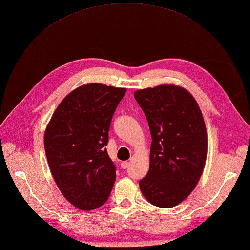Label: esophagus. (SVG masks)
I'll return each instance as SVG.
<instances>
[{
	"mask_svg": "<svg viewBox=\"0 0 250 250\" xmlns=\"http://www.w3.org/2000/svg\"><path fill=\"white\" fill-rule=\"evenodd\" d=\"M121 168H123V169H126V168L127 167H129L130 166V163H129V162H121Z\"/></svg>",
	"mask_w": 250,
	"mask_h": 250,
	"instance_id": "esophagus-1",
	"label": "esophagus"
}]
</instances>
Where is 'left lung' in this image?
Wrapping results in <instances>:
<instances>
[{"label":"left lung","mask_w":250,"mask_h":250,"mask_svg":"<svg viewBox=\"0 0 250 250\" xmlns=\"http://www.w3.org/2000/svg\"><path fill=\"white\" fill-rule=\"evenodd\" d=\"M134 97L148 120L150 165L139 188L150 204L172 208L187 199L204 171L208 136L204 116L190 92L162 84Z\"/></svg>","instance_id":"left-lung-1"}]
</instances>
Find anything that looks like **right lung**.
<instances>
[{"label":"right lung","instance_id":"1","mask_svg":"<svg viewBox=\"0 0 250 250\" xmlns=\"http://www.w3.org/2000/svg\"><path fill=\"white\" fill-rule=\"evenodd\" d=\"M126 89L90 83L78 87L57 106L43 144L62 196L83 211L101 207L111 194L116 168L105 146L113 115Z\"/></svg>","mask_w":250,"mask_h":250}]
</instances>
